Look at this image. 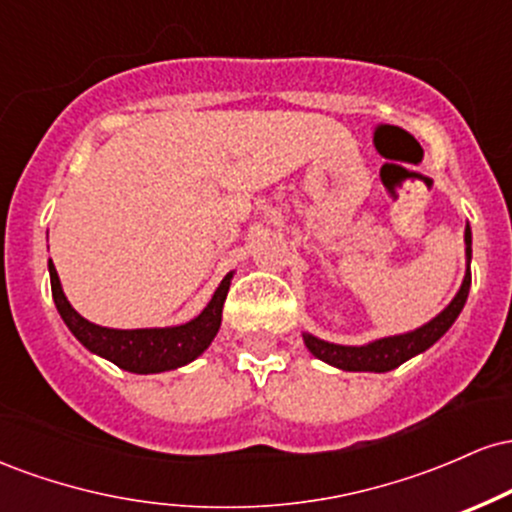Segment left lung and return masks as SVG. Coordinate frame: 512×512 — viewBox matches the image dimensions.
<instances>
[{
    "instance_id": "8db88e82",
    "label": "left lung",
    "mask_w": 512,
    "mask_h": 512,
    "mask_svg": "<svg viewBox=\"0 0 512 512\" xmlns=\"http://www.w3.org/2000/svg\"><path fill=\"white\" fill-rule=\"evenodd\" d=\"M464 252H467V274L457 291V296L452 298L448 308L443 313L433 317L431 322H426L419 330L407 332V334H395V337H383L375 339L366 346H342V344H330L325 339H317L313 334L305 332L303 342L308 346V351L320 361L330 363L334 368L342 370H370V373H387V370L402 366L404 361H409L411 356L421 354L428 346H433L450 330L452 322L457 320V315L462 313L464 303H467L469 286H472V231L469 226L464 228Z\"/></svg>"
}]
</instances>
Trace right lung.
<instances>
[{
	"instance_id": "obj_1",
	"label": "right lung",
	"mask_w": 512,
	"mask_h": 512,
	"mask_svg": "<svg viewBox=\"0 0 512 512\" xmlns=\"http://www.w3.org/2000/svg\"><path fill=\"white\" fill-rule=\"evenodd\" d=\"M48 267L52 298H55L57 310H60L69 332L93 354L108 358V361H113L122 370H129V373L142 375L180 368L185 363L195 361L199 354H204V349H209V344L214 342L216 332L221 327V310L233 279V272L223 276L207 308L185 325L154 327V330H110V327L93 325L86 317L76 313L72 303L64 296L60 276H57L52 260L48 262Z\"/></svg>"
}]
</instances>
